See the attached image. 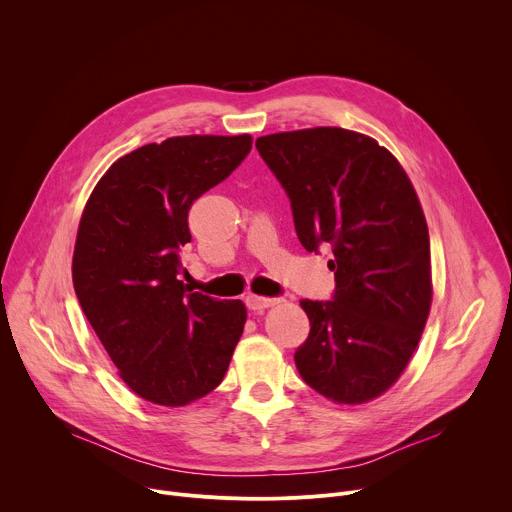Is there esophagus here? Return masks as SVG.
<instances>
[{"mask_svg":"<svg viewBox=\"0 0 512 512\" xmlns=\"http://www.w3.org/2000/svg\"><path fill=\"white\" fill-rule=\"evenodd\" d=\"M245 302H247V308H249L251 312H263V310H267V308L275 306L279 300H275V298H263V296H255V294H249Z\"/></svg>","mask_w":512,"mask_h":512,"instance_id":"esophagus-1","label":"esophagus"}]
</instances>
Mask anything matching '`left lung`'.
Returning <instances> with one entry per match:
<instances>
[{
	"mask_svg": "<svg viewBox=\"0 0 512 512\" xmlns=\"http://www.w3.org/2000/svg\"><path fill=\"white\" fill-rule=\"evenodd\" d=\"M285 188L306 251L328 245L332 302L302 300V379L338 405L381 397L403 375L431 308L429 231L417 192L377 139L312 127L255 141Z\"/></svg>",
	"mask_w": 512,
	"mask_h": 512,
	"instance_id": "8db88e82",
	"label": "left lung"
}]
</instances>
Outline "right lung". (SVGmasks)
<instances>
[{
  "instance_id": "add662e5",
  "label": "right lung",
  "mask_w": 512,
  "mask_h": 512,
  "mask_svg": "<svg viewBox=\"0 0 512 512\" xmlns=\"http://www.w3.org/2000/svg\"><path fill=\"white\" fill-rule=\"evenodd\" d=\"M253 137L180 135L119 158L91 192L72 255L81 308L141 399L184 407L221 385L247 322L241 300L178 279L188 210L251 152Z\"/></svg>"
}]
</instances>
